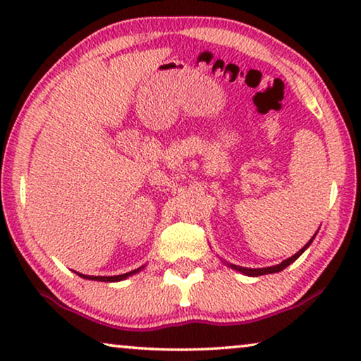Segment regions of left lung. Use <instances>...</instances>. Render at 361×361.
Listing matches in <instances>:
<instances>
[{
  "mask_svg": "<svg viewBox=\"0 0 361 361\" xmlns=\"http://www.w3.org/2000/svg\"><path fill=\"white\" fill-rule=\"evenodd\" d=\"M317 235V233H315ZM315 235L312 236V238L309 240V243L304 246L302 250H299L298 253H295L294 256H290V258H288V259H284L283 263H279V264H276V266H269V268H241V266H236V264H228L231 269H236V271H240V273H243V274H246V276H263V274H273V273H279V271H283L284 268H288V266L290 264V263H294L295 259L299 258L300 255L304 253L305 250L309 248V245L312 243V240L315 238Z\"/></svg>",
  "mask_w": 361,
  "mask_h": 361,
  "instance_id": "obj_1",
  "label": "left lung"
}]
</instances>
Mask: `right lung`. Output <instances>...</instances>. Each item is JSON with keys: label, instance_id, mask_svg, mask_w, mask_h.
<instances>
[{"label": "right lung", "instance_id": "right-lung-1", "mask_svg": "<svg viewBox=\"0 0 361 361\" xmlns=\"http://www.w3.org/2000/svg\"><path fill=\"white\" fill-rule=\"evenodd\" d=\"M137 271H141V268H137V269H135V271H131V273L118 274V276H85V274H80V273H77V274L80 276V278H83V279H92V281H105V283H115V281H123V279H126L128 276H133V274H136Z\"/></svg>", "mask_w": 361, "mask_h": 361}]
</instances>
